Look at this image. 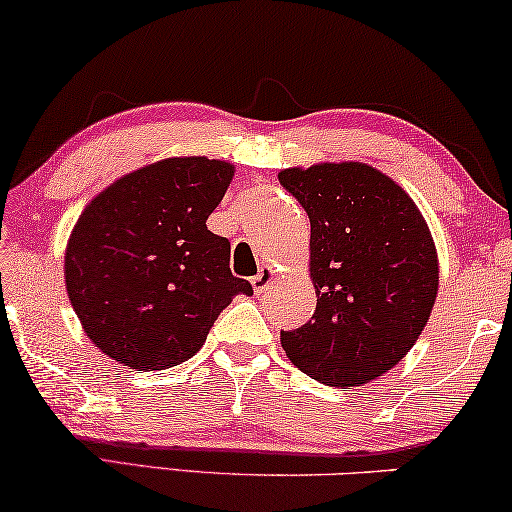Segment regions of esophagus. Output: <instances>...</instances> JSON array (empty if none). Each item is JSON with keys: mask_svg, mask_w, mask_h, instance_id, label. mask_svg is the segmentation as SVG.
<instances>
[{"mask_svg": "<svg viewBox=\"0 0 512 512\" xmlns=\"http://www.w3.org/2000/svg\"><path fill=\"white\" fill-rule=\"evenodd\" d=\"M272 282V272L270 270H258L254 277H251V286H254L256 293H263L265 289H268V284Z\"/></svg>", "mask_w": 512, "mask_h": 512, "instance_id": "34e87169", "label": "esophagus"}]
</instances>
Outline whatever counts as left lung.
Instances as JSON below:
<instances>
[{
    "label": "left lung",
    "mask_w": 512,
    "mask_h": 512,
    "mask_svg": "<svg viewBox=\"0 0 512 512\" xmlns=\"http://www.w3.org/2000/svg\"><path fill=\"white\" fill-rule=\"evenodd\" d=\"M310 216L317 310L282 331L293 366L331 387L387 373L415 345L438 291L431 233L401 186L361 163L279 172Z\"/></svg>",
    "instance_id": "8db88e82"
}]
</instances>
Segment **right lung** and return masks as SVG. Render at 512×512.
Returning <instances> with one entry per match:
<instances>
[{
    "label": "right lung",
    "mask_w": 512,
    "mask_h": 512,
    "mask_svg": "<svg viewBox=\"0 0 512 512\" xmlns=\"http://www.w3.org/2000/svg\"><path fill=\"white\" fill-rule=\"evenodd\" d=\"M233 165L167 158L118 179L76 221L65 282L83 331L104 354L139 370L191 359L235 296L230 242L207 230Z\"/></svg>",
    "instance_id": "right-lung-1"
}]
</instances>
